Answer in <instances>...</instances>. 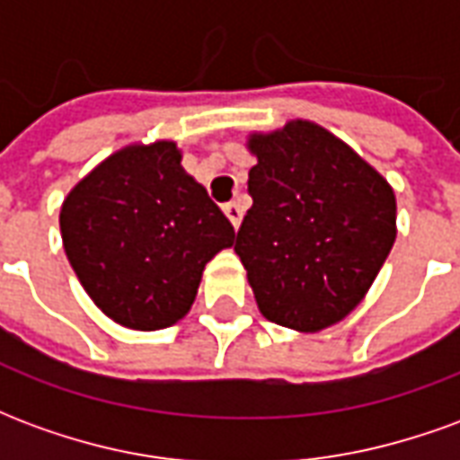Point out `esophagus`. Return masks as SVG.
Here are the masks:
<instances>
[{"mask_svg":"<svg viewBox=\"0 0 460 460\" xmlns=\"http://www.w3.org/2000/svg\"><path fill=\"white\" fill-rule=\"evenodd\" d=\"M224 214H226V219L234 224V229H239L241 219H243V207H241L239 201H229V204L224 207Z\"/></svg>","mask_w":460,"mask_h":460,"instance_id":"34e87169","label":"esophagus"}]
</instances>
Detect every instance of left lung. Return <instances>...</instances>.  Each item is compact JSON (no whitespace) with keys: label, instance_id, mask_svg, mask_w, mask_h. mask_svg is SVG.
I'll return each mask as SVG.
<instances>
[{"label":"left lung","instance_id":"obj_1","mask_svg":"<svg viewBox=\"0 0 460 460\" xmlns=\"http://www.w3.org/2000/svg\"><path fill=\"white\" fill-rule=\"evenodd\" d=\"M253 207L234 251L263 318L320 332L362 303L396 239L394 190L310 120L251 132Z\"/></svg>","mask_w":460,"mask_h":460}]
</instances>
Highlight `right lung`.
Here are the masks:
<instances>
[{
    "label": "right lung",
    "instance_id": "right-lung-1",
    "mask_svg": "<svg viewBox=\"0 0 460 460\" xmlns=\"http://www.w3.org/2000/svg\"><path fill=\"white\" fill-rule=\"evenodd\" d=\"M58 224L85 293L130 330L184 318L204 266L234 243V226L184 172L172 140L135 142L105 157L68 191Z\"/></svg>",
    "mask_w": 460,
    "mask_h": 460
}]
</instances>
